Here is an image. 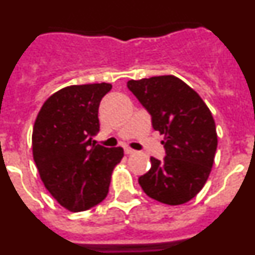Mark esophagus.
Instances as JSON below:
<instances>
[{
  "mask_svg": "<svg viewBox=\"0 0 255 255\" xmlns=\"http://www.w3.org/2000/svg\"><path fill=\"white\" fill-rule=\"evenodd\" d=\"M125 153L126 154H135V153H136V150L131 149V148H125Z\"/></svg>",
  "mask_w": 255,
  "mask_h": 255,
  "instance_id": "34e87169",
  "label": "esophagus"
}]
</instances>
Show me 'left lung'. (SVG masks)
<instances>
[{
	"mask_svg": "<svg viewBox=\"0 0 255 255\" xmlns=\"http://www.w3.org/2000/svg\"><path fill=\"white\" fill-rule=\"evenodd\" d=\"M129 91L164 135L163 161L150 157V170L139 177L144 193L170 206L189 202L211 173L217 132L209 108L199 94L173 75L129 80Z\"/></svg>",
	"mask_w": 255,
	"mask_h": 255,
	"instance_id": "8db88e82",
	"label": "left lung"
}]
</instances>
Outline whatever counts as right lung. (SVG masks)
Instances as JSON below:
<instances>
[{"label": "right lung", "instance_id": "right-lung-1", "mask_svg": "<svg viewBox=\"0 0 255 255\" xmlns=\"http://www.w3.org/2000/svg\"><path fill=\"white\" fill-rule=\"evenodd\" d=\"M108 83L71 85L52 94L40 108L33 128V157L47 190L62 207L82 212L108 194L121 147L93 141L100 131L98 108L111 91Z\"/></svg>", "mask_w": 255, "mask_h": 255}]
</instances>
